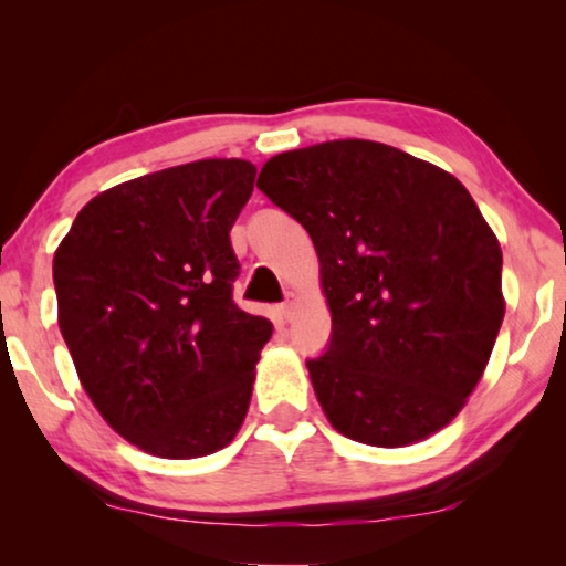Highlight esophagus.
Masks as SVG:
<instances>
[{
  "label": "esophagus",
  "instance_id": "obj_1",
  "mask_svg": "<svg viewBox=\"0 0 566 566\" xmlns=\"http://www.w3.org/2000/svg\"><path fill=\"white\" fill-rule=\"evenodd\" d=\"M294 306H296V300H294V294H286V300L282 302V306H280V312H282V317L290 322L292 317H294Z\"/></svg>",
  "mask_w": 566,
  "mask_h": 566
}]
</instances>
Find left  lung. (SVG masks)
Returning a JSON list of instances; mask_svg holds the SVG:
<instances>
[{"mask_svg":"<svg viewBox=\"0 0 566 566\" xmlns=\"http://www.w3.org/2000/svg\"><path fill=\"white\" fill-rule=\"evenodd\" d=\"M312 237L332 312L306 359L332 427L405 447L449 424L504 319L502 249L464 185L367 139L272 157L256 179Z\"/></svg>","mask_w":566,"mask_h":566,"instance_id":"obj_1","label":"left lung"}]
</instances>
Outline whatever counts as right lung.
<instances>
[{
    "label": "right lung",
    "instance_id": "right-lung-1",
    "mask_svg": "<svg viewBox=\"0 0 566 566\" xmlns=\"http://www.w3.org/2000/svg\"><path fill=\"white\" fill-rule=\"evenodd\" d=\"M254 165L202 159L102 191L54 254L60 329L114 432L195 459L232 442L272 322L239 310L229 239Z\"/></svg>",
    "mask_w": 566,
    "mask_h": 566
}]
</instances>
